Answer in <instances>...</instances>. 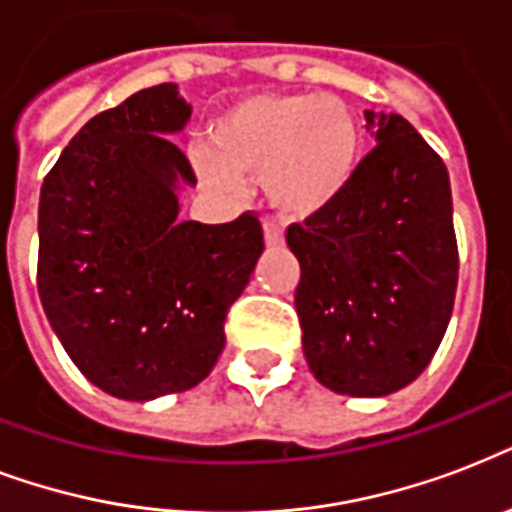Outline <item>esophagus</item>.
Returning a JSON list of instances; mask_svg holds the SVG:
<instances>
[{
  "mask_svg": "<svg viewBox=\"0 0 512 512\" xmlns=\"http://www.w3.org/2000/svg\"><path fill=\"white\" fill-rule=\"evenodd\" d=\"M263 236H265V244H268V247H276V244H281V241H284V231H281L276 223H271V220H265L263 223Z\"/></svg>",
  "mask_w": 512,
  "mask_h": 512,
  "instance_id": "1",
  "label": "esophagus"
}]
</instances>
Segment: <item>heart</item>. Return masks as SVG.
<instances>
[{
    "label": "heart",
    "mask_w": 512,
    "mask_h": 512,
    "mask_svg": "<svg viewBox=\"0 0 512 512\" xmlns=\"http://www.w3.org/2000/svg\"><path fill=\"white\" fill-rule=\"evenodd\" d=\"M361 124L329 95H252L212 127L199 175L236 193L239 175H257L271 207L292 220L321 215L348 191L361 162Z\"/></svg>",
    "instance_id": "b5f03b06"
}]
</instances>
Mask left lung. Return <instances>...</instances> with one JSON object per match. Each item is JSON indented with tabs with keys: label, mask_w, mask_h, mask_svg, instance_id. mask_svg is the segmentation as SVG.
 Wrapping results in <instances>:
<instances>
[{
	"label": "left lung",
	"mask_w": 512,
	"mask_h": 512,
	"mask_svg": "<svg viewBox=\"0 0 512 512\" xmlns=\"http://www.w3.org/2000/svg\"><path fill=\"white\" fill-rule=\"evenodd\" d=\"M377 146L340 199L287 244L305 361L324 388L377 398L417 380L457 292L452 188L441 156L398 114L364 111Z\"/></svg>",
	"instance_id": "1"
}]
</instances>
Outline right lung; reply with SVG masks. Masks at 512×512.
Here are the masks:
<instances>
[{
  "label": "right lung",
  "instance_id": "right-lung-1",
  "mask_svg": "<svg viewBox=\"0 0 512 512\" xmlns=\"http://www.w3.org/2000/svg\"><path fill=\"white\" fill-rule=\"evenodd\" d=\"M191 119L177 84L92 116L44 177L39 297L79 372L124 401L199 385L225 345V316L263 255V228L180 220L196 185L170 140Z\"/></svg>",
  "mask_w": 512,
  "mask_h": 512
}]
</instances>
